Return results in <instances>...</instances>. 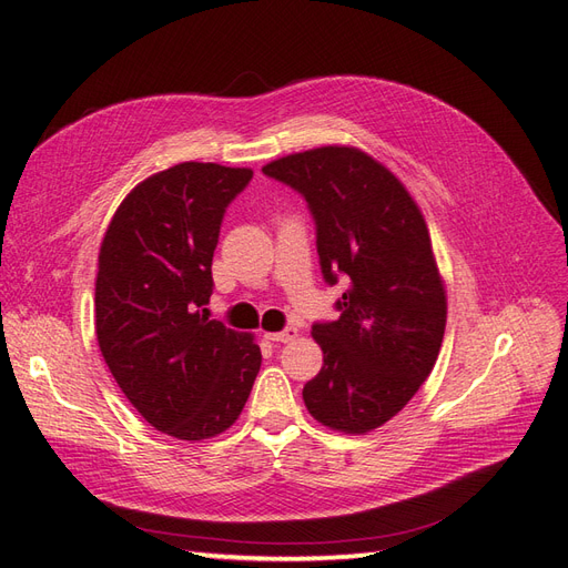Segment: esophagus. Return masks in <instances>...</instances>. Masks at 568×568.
Segmentation results:
<instances>
[{
  "label": "esophagus",
  "instance_id": "1",
  "mask_svg": "<svg viewBox=\"0 0 568 568\" xmlns=\"http://www.w3.org/2000/svg\"><path fill=\"white\" fill-rule=\"evenodd\" d=\"M266 338L273 341V343H290V341L297 338V328L295 326H285L278 333H266Z\"/></svg>",
  "mask_w": 568,
  "mask_h": 568
}]
</instances>
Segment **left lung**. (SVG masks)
Instances as JSON below:
<instances>
[{
  "mask_svg": "<svg viewBox=\"0 0 568 568\" xmlns=\"http://www.w3.org/2000/svg\"><path fill=\"white\" fill-rule=\"evenodd\" d=\"M264 174L307 201L336 322H314L324 367L302 398L318 423L365 434L400 413L434 369L446 295L417 203L382 163L345 145L273 160Z\"/></svg>",
  "mask_w": 568,
  "mask_h": 568,
  "instance_id": "8db88e82",
  "label": "left lung"
}]
</instances>
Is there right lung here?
I'll return each mask as SVG.
<instances>
[{
  "instance_id": "obj_1",
  "label": "right lung",
  "mask_w": 568,
  "mask_h": 568,
  "mask_svg": "<svg viewBox=\"0 0 568 568\" xmlns=\"http://www.w3.org/2000/svg\"><path fill=\"white\" fill-rule=\"evenodd\" d=\"M252 178L215 163L158 172L122 201L100 246V353L145 423L174 439L225 432L261 367L254 338L206 310L225 211Z\"/></svg>"
}]
</instances>
